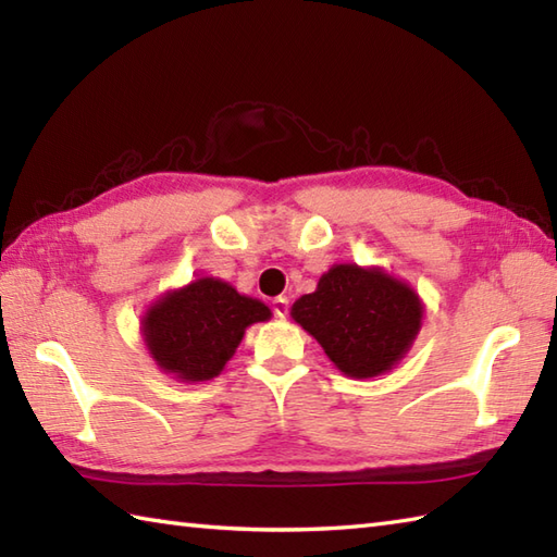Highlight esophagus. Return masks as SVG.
I'll return each instance as SVG.
<instances>
[{
  "instance_id": "34e87169",
  "label": "esophagus",
  "mask_w": 557,
  "mask_h": 557,
  "mask_svg": "<svg viewBox=\"0 0 557 557\" xmlns=\"http://www.w3.org/2000/svg\"><path fill=\"white\" fill-rule=\"evenodd\" d=\"M272 311H275L277 318H287L289 315V299L287 297L272 299Z\"/></svg>"
}]
</instances>
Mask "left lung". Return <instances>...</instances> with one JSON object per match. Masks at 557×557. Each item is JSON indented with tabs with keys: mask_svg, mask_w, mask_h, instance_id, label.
I'll return each mask as SVG.
<instances>
[{
	"mask_svg": "<svg viewBox=\"0 0 557 557\" xmlns=\"http://www.w3.org/2000/svg\"><path fill=\"white\" fill-rule=\"evenodd\" d=\"M342 373L373 377L393 369L421 327V301L405 282L381 270L335 265L318 289L292 306Z\"/></svg>",
	"mask_w": 557,
	"mask_h": 557,
	"instance_id": "8db88e82",
	"label": "left lung"
}]
</instances>
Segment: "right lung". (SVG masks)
Masks as SVG:
<instances>
[{
	"mask_svg": "<svg viewBox=\"0 0 557 557\" xmlns=\"http://www.w3.org/2000/svg\"><path fill=\"white\" fill-rule=\"evenodd\" d=\"M268 318L265 304L242 297L227 282L203 277L152 306L144 335L162 371L196 383L215 377L232 359L244 330Z\"/></svg>",
	"mask_w": 557,
	"mask_h": 557,
	"instance_id": "add662e5",
	"label": "right lung"
}]
</instances>
